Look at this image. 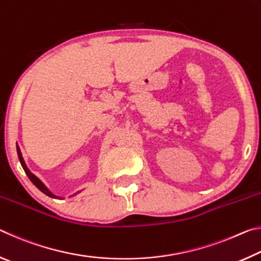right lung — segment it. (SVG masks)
<instances>
[{"instance_id":"add662e5","label":"right lung","mask_w":261,"mask_h":261,"mask_svg":"<svg viewBox=\"0 0 261 261\" xmlns=\"http://www.w3.org/2000/svg\"><path fill=\"white\" fill-rule=\"evenodd\" d=\"M17 153H18V158H19V161H20V163H21V167H23V169L25 170V173H26V175L29 176V178L31 179V182H32L35 187H37L39 190H40L41 192H43L45 194H47V196H49V197H53V198H56V196H54V194H53L49 190H48L45 185H43V183L41 182L40 179H39L37 176H34L32 173H31V171L29 170V168L26 167V165H25V162H24V159H23V156H21V153H20V149H19V147L17 146Z\"/></svg>"}]
</instances>
